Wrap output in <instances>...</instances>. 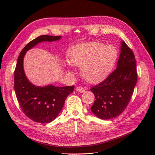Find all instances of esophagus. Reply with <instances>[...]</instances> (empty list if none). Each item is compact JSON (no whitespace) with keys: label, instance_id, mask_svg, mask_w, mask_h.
<instances>
[{"label":"esophagus","instance_id":"esophagus-1","mask_svg":"<svg viewBox=\"0 0 155 155\" xmlns=\"http://www.w3.org/2000/svg\"><path fill=\"white\" fill-rule=\"evenodd\" d=\"M75 90H76L77 92H80V93L84 92L85 91V89L84 87H76Z\"/></svg>","mask_w":155,"mask_h":155}]
</instances>
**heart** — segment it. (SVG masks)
Instances as JSON below:
<instances>
[{
  "instance_id": "obj_1",
  "label": "heart",
  "mask_w": 155,
  "mask_h": 155,
  "mask_svg": "<svg viewBox=\"0 0 155 155\" xmlns=\"http://www.w3.org/2000/svg\"><path fill=\"white\" fill-rule=\"evenodd\" d=\"M118 56L112 45L97 42H86L72 46L68 52V63L82 68L83 78L90 83L106 78L112 71Z\"/></svg>"
}]
</instances>
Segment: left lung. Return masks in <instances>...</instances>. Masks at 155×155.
Here are the masks:
<instances>
[{"mask_svg":"<svg viewBox=\"0 0 155 155\" xmlns=\"http://www.w3.org/2000/svg\"><path fill=\"white\" fill-rule=\"evenodd\" d=\"M136 82L134 54L122 41L116 69L102 82L91 88L95 99L91 107L94 114L101 119L119 116L128 105Z\"/></svg>","mask_w":155,"mask_h":155,"instance_id":"1","label":"left lung"}]
</instances>
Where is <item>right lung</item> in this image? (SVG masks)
<instances>
[{"label":"right lung","instance_id":"right-lung-1","mask_svg":"<svg viewBox=\"0 0 155 155\" xmlns=\"http://www.w3.org/2000/svg\"><path fill=\"white\" fill-rule=\"evenodd\" d=\"M61 36H40L24 47L18 57L14 71V91L21 109L28 118L36 123H51L61 110L65 99L72 93L75 86L55 87L52 84L38 87L31 84L27 78L23 68V60L26 51L38 43L54 41Z\"/></svg>","mask_w":155,"mask_h":155}]
</instances>
